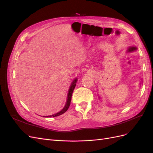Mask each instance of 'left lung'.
<instances>
[{
    "instance_id": "left-lung-1",
    "label": "left lung",
    "mask_w": 153,
    "mask_h": 153,
    "mask_svg": "<svg viewBox=\"0 0 153 153\" xmlns=\"http://www.w3.org/2000/svg\"><path fill=\"white\" fill-rule=\"evenodd\" d=\"M137 50V48L136 47H130L129 48L128 50V52H133V51H134V50Z\"/></svg>"
}]
</instances>
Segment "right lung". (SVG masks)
I'll return each instance as SVG.
<instances>
[{
    "label": "right lung",
    "mask_w": 153,
    "mask_h": 153,
    "mask_svg": "<svg viewBox=\"0 0 153 153\" xmlns=\"http://www.w3.org/2000/svg\"><path fill=\"white\" fill-rule=\"evenodd\" d=\"M77 78H75V80H74L72 82V84L70 85V87H69V91H68V97H67V101H66V103L64 106V108L61 110L59 112L52 115H49V116H46L45 117H57L59 116V115H61L62 114H63L64 112H66V111L68 110V108L69 107V105H70V103H71V96H72V94H73V90L75 89V87L76 86V83L77 82ZM45 117V116H43Z\"/></svg>",
    "instance_id": "obj_1"
}]
</instances>
